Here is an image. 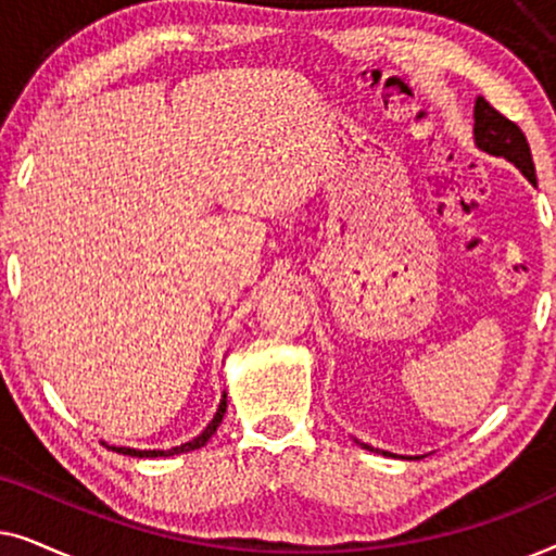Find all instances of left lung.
Returning <instances> with one entry per match:
<instances>
[{"label": "left lung", "instance_id": "8db88e82", "mask_svg": "<svg viewBox=\"0 0 556 556\" xmlns=\"http://www.w3.org/2000/svg\"><path fill=\"white\" fill-rule=\"evenodd\" d=\"M473 121H476L473 124L476 147L491 156H504L506 162H511L516 169H519L523 177L531 181V185H536L534 159H531L529 141H527V136H523L521 128L516 126L514 121H508L504 113H498L496 109H493L485 98H476ZM362 447L375 451V447L367 443H362Z\"/></svg>", "mask_w": 556, "mask_h": 556}]
</instances>
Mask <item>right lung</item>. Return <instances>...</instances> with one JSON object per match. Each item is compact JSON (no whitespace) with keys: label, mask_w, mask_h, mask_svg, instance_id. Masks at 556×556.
<instances>
[{"label":"right lung","mask_w":556,"mask_h":556,"mask_svg":"<svg viewBox=\"0 0 556 556\" xmlns=\"http://www.w3.org/2000/svg\"><path fill=\"white\" fill-rule=\"evenodd\" d=\"M225 409H227V394H223V400H219L217 413H215V417H212V422L207 425V428H204L194 440H189V443H185V445L172 447V451H136V447H116V445H111V451H113V453L131 455V458H169V455H179V453L197 451V447H202L212 435H215L217 428H219V422H223V417H225ZM103 445H105V443H103ZM105 447H109V445H105Z\"/></svg>","instance_id":"add662e5"}]
</instances>
